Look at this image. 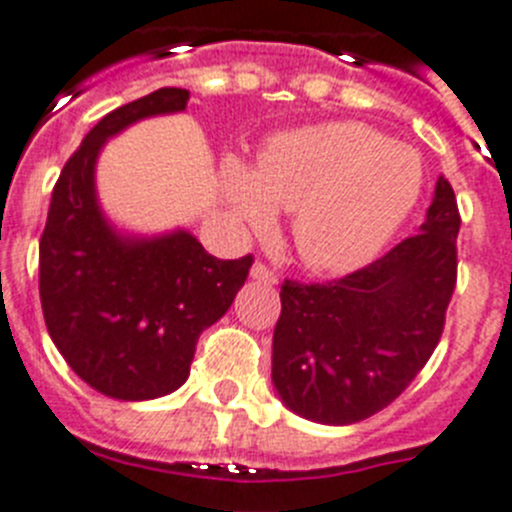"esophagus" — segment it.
I'll return each mask as SVG.
<instances>
[{"label": "esophagus", "mask_w": 512, "mask_h": 512, "mask_svg": "<svg viewBox=\"0 0 512 512\" xmlns=\"http://www.w3.org/2000/svg\"><path fill=\"white\" fill-rule=\"evenodd\" d=\"M250 275L255 280H260V283H265V285L278 283V275H275V270H270L265 262H255V265H252V270H250Z\"/></svg>", "instance_id": "34e87169"}]
</instances>
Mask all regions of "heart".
Wrapping results in <instances>:
<instances>
[{"label": "heart", "instance_id": "obj_1", "mask_svg": "<svg viewBox=\"0 0 512 512\" xmlns=\"http://www.w3.org/2000/svg\"><path fill=\"white\" fill-rule=\"evenodd\" d=\"M239 222L265 232L275 206L293 211V242L313 270L344 273L380 250L421 199V155L362 122H329L275 137L255 173L224 168Z\"/></svg>", "mask_w": 512, "mask_h": 512}]
</instances>
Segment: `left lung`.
<instances>
[{
    "label": "left lung",
    "mask_w": 512,
    "mask_h": 512,
    "mask_svg": "<svg viewBox=\"0 0 512 512\" xmlns=\"http://www.w3.org/2000/svg\"><path fill=\"white\" fill-rule=\"evenodd\" d=\"M459 224L457 196L441 176L413 237L344 278L285 280L273 382L290 411L347 426L388 408L411 385L444 331Z\"/></svg>",
    "instance_id": "obj_1"
}]
</instances>
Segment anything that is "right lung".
Segmentation results:
<instances>
[{"label":"right lung","mask_w":512,"mask_h":512,"mask_svg":"<svg viewBox=\"0 0 512 512\" xmlns=\"http://www.w3.org/2000/svg\"><path fill=\"white\" fill-rule=\"evenodd\" d=\"M186 89H158L114 109L63 165L40 237V303L71 370L117 400L178 390L196 342L245 285L252 255L219 260L191 232L124 237L96 201L101 145L155 114L183 112Z\"/></svg>","instance_id":"right-lung-1"}]
</instances>
